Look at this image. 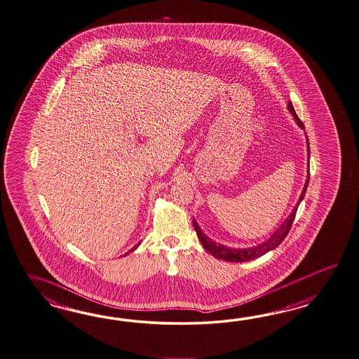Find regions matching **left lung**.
<instances>
[{"label": "left lung", "mask_w": 359, "mask_h": 359, "mask_svg": "<svg viewBox=\"0 0 359 359\" xmlns=\"http://www.w3.org/2000/svg\"><path fill=\"white\" fill-rule=\"evenodd\" d=\"M287 109L293 114V118H294L295 122H297V125H298L301 129L304 130V123H302V121L298 118V116H297V113H295L292 102H287ZM306 143H307V158H309V157H310V146H309V138H307V135H306ZM309 181H310V169L307 170V177H306L304 190H302L301 196H299L298 202L295 204L292 213L286 217L285 221L280 225V228H278L269 238L264 241L263 243H259L257 246H254V248H233L224 246V245H221V243H216V242L212 241L208 236L204 234V231L201 229V226L198 225V222L195 221V219H193L194 229L196 231L198 238L201 239L203 248H205V250H207L211 255L216 257V259H221V260H225V262H231V263H242V262L254 260V259H257V257L264 255L268 251H272V250L278 248V245L285 239L287 233H289V230L292 228V224H293V220H294L295 213H297V210H298V205H299V203L304 201V194H306L307 186H309Z\"/></svg>", "instance_id": "left-lung-1"}]
</instances>
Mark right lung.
<instances>
[{
	"mask_svg": "<svg viewBox=\"0 0 359 359\" xmlns=\"http://www.w3.org/2000/svg\"><path fill=\"white\" fill-rule=\"evenodd\" d=\"M139 245H140V242H138V243H137V245H135V246H134V248H131V250H130V251H128V252H126V254H129V252H131V251H134V250H135V248H138ZM126 254H125V255H126Z\"/></svg>",
	"mask_w": 359,
	"mask_h": 359,
	"instance_id": "1",
	"label": "right lung"
}]
</instances>
